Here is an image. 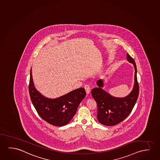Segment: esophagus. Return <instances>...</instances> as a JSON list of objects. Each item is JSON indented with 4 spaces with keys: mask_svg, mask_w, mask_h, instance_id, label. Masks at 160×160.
Masks as SVG:
<instances>
[{
    "mask_svg": "<svg viewBox=\"0 0 160 160\" xmlns=\"http://www.w3.org/2000/svg\"><path fill=\"white\" fill-rule=\"evenodd\" d=\"M84 88H85V90L86 91V92L87 94H88L90 92L91 88L90 86L89 85H85Z\"/></svg>",
    "mask_w": 160,
    "mask_h": 160,
    "instance_id": "34e87169",
    "label": "esophagus"
}]
</instances>
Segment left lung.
Wrapping results in <instances>:
<instances>
[{
	"mask_svg": "<svg viewBox=\"0 0 160 160\" xmlns=\"http://www.w3.org/2000/svg\"><path fill=\"white\" fill-rule=\"evenodd\" d=\"M127 59L135 68V83L132 91L125 98L112 97L102 90L103 82L101 79L97 81L98 87L93 88L91 94L98 107V121L103 125L112 126L124 121L132 111L138 98L139 83L137 80L136 64L133 58L127 53Z\"/></svg>",
	"mask_w": 160,
	"mask_h": 160,
	"instance_id": "1",
	"label": "left lung"
}]
</instances>
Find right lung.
Masks as SVG:
<instances>
[{"label": "right lung", "instance_id": "right-lung-1", "mask_svg": "<svg viewBox=\"0 0 160 160\" xmlns=\"http://www.w3.org/2000/svg\"><path fill=\"white\" fill-rule=\"evenodd\" d=\"M28 90L31 101L39 116L50 124L58 127L69 122L86 96L85 89L81 88L55 99L44 98L35 88L31 68Z\"/></svg>", "mask_w": 160, "mask_h": 160}]
</instances>
